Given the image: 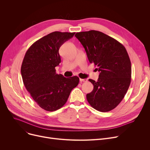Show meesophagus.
<instances>
[{
  "mask_svg": "<svg viewBox=\"0 0 150 150\" xmlns=\"http://www.w3.org/2000/svg\"><path fill=\"white\" fill-rule=\"evenodd\" d=\"M87 81H88L87 79H81V78H80V83H82V82H86Z\"/></svg>",
  "mask_w": 150,
  "mask_h": 150,
  "instance_id": "esophagus-1",
  "label": "esophagus"
}]
</instances>
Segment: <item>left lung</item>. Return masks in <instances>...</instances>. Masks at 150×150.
<instances>
[{"label":"left lung","instance_id":"obj_1","mask_svg":"<svg viewBox=\"0 0 150 150\" xmlns=\"http://www.w3.org/2000/svg\"><path fill=\"white\" fill-rule=\"evenodd\" d=\"M84 47L91 63L100 72L97 81L89 79L93 91L86 95L90 105L100 112L116 108L131 81V64L125 47L115 39L96 30L75 35Z\"/></svg>","mask_w":150,"mask_h":150}]
</instances>
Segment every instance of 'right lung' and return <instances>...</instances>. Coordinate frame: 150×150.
Instances as JSON below:
<instances>
[{"label":"right lung","instance_id":"obj_1","mask_svg":"<svg viewBox=\"0 0 150 150\" xmlns=\"http://www.w3.org/2000/svg\"><path fill=\"white\" fill-rule=\"evenodd\" d=\"M74 33L54 31L31 45L21 66L23 84L36 103L47 111H54L65 105L80 79L64 77L56 73L61 62L60 47L72 38Z\"/></svg>","mask_w":150,"mask_h":150}]
</instances>
